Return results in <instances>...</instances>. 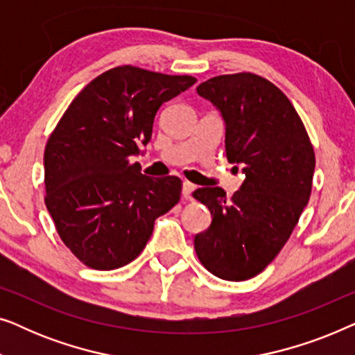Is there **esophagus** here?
Wrapping results in <instances>:
<instances>
[{
    "instance_id": "34e87169",
    "label": "esophagus",
    "mask_w": 355,
    "mask_h": 355,
    "mask_svg": "<svg viewBox=\"0 0 355 355\" xmlns=\"http://www.w3.org/2000/svg\"><path fill=\"white\" fill-rule=\"evenodd\" d=\"M196 191V186L191 184L189 181H184L182 182V196L186 198H192V192Z\"/></svg>"
}]
</instances>
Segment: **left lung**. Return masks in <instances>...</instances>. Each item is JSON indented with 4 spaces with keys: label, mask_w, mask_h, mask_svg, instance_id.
Returning a JSON list of instances; mask_svg holds the SVG:
<instances>
[{
    "label": "left lung",
    "mask_w": 355,
    "mask_h": 355,
    "mask_svg": "<svg viewBox=\"0 0 355 355\" xmlns=\"http://www.w3.org/2000/svg\"><path fill=\"white\" fill-rule=\"evenodd\" d=\"M197 94L220 111L226 158L245 179L231 198L221 187L193 192L213 216L193 247L218 278L244 281L265 270L297 225L312 192L313 147L288 96L263 77L218 76Z\"/></svg>",
    "instance_id": "8db88e82"
}]
</instances>
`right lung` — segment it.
<instances>
[{
  "instance_id": "add662e5",
  "label": "right lung",
  "mask_w": 355,
  "mask_h": 355,
  "mask_svg": "<svg viewBox=\"0 0 355 355\" xmlns=\"http://www.w3.org/2000/svg\"><path fill=\"white\" fill-rule=\"evenodd\" d=\"M196 82L119 66L92 80L62 114L43 157L45 203L82 263L128 265L147 245L155 220L179 202L181 179L145 176L130 157L152 139L159 106Z\"/></svg>"
}]
</instances>
